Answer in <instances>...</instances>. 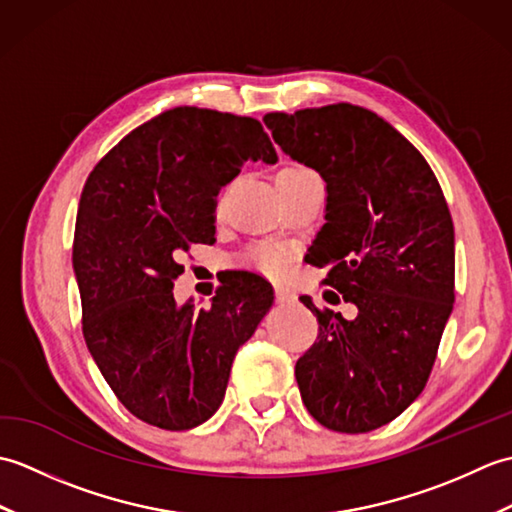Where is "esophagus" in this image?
Segmentation results:
<instances>
[{"label":"esophagus","mask_w":512,"mask_h":512,"mask_svg":"<svg viewBox=\"0 0 512 512\" xmlns=\"http://www.w3.org/2000/svg\"><path fill=\"white\" fill-rule=\"evenodd\" d=\"M275 299H277V303H281V306H286V303H290V301L295 299V297H292L288 290H284V288H277V290H275Z\"/></svg>","instance_id":"1"}]
</instances>
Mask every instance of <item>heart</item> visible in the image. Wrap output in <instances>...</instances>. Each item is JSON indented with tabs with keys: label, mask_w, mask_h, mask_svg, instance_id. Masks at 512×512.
Wrapping results in <instances>:
<instances>
[{
	"label": "heart",
	"mask_w": 512,
	"mask_h": 512,
	"mask_svg": "<svg viewBox=\"0 0 512 512\" xmlns=\"http://www.w3.org/2000/svg\"><path fill=\"white\" fill-rule=\"evenodd\" d=\"M310 169L301 167V165H288L277 173V178H290V176H301V173H308ZM244 262L259 270V273H264L268 277H284L286 270H288V253L284 248H277V246H257V248H250L246 253Z\"/></svg>",
	"instance_id": "obj_1"
}]
</instances>
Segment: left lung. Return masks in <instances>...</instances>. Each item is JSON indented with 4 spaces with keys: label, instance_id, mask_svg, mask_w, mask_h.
Returning a JSON list of instances; mask_svg holds the SVG:
<instances>
[{
    "label": "left lung",
    "instance_id": "obj_1",
    "mask_svg": "<svg viewBox=\"0 0 512 512\" xmlns=\"http://www.w3.org/2000/svg\"><path fill=\"white\" fill-rule=\"evenodd\" d=\"M264 123L325 180V224L306 259L358 308L347 321L299 297L319 321L317 343L295 367L301 400L332 431H374L422 394L453 310L447 200L420 151L365 107L273 112Z\"/></svg>",
    "mask_w": 512,
    "mask_h": 512
}]
</instances>
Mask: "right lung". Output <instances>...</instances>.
<instances>
[{"mask_svg":"<svg viewBox=\"0 0 512 512\" xmlns=\"http://www.w3.org/2000/svg\"><path fill=\"white\" fill-rule=\"evenodd\" d=\"M248 160L277 162L255 118L173 107L129 132L85 180L72 246L83 336L107 385L147 424L184 431L222 405L233 358L273 306L239 273L211 308L178 306V257L215 242L217 193Z\"/></svg>","mask_w":512,"mask_h":512,"instance_id":"right-lung-1","label":"right lung"}]
</instances>
